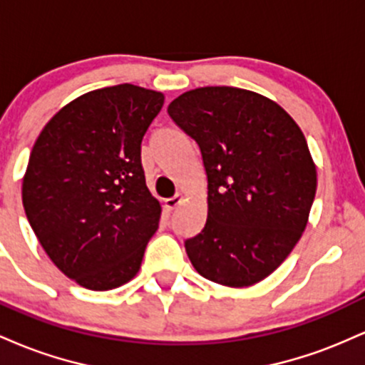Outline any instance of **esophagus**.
Here are the masks:
<instances>
[{
    "label": "esophagus",
    "mask_w": 365,
    "mask_h": 365,
    "mask_svg": "<svg viewBox=\"0 0 365 365\" xmlns=\"http://www.w3.org/2000/svg\"><path fill=\"white\" fill-rule=\"evenodd\" d=\"M183 199H185V197H183V194H177V195L170 197V199L165 200V207L168 209V211H173V209H177L180 204L183 202Z\"/></svg>",
    "instance_id": "34e87169"
}]
</instances>
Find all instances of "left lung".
Wrapping results in <instances>:
<instances>
[{"mask_svg":"<svg viewBox=\"0 0 365 365\" xmlns=\"http://www.w3.org/2000/svg\"><path fill=\"white\" fill-rule=\"evenodd\" d=\"M168 115L199 144L207 175V220L185 240L200 276L232 288L262 282L282 264L309 221L317 173L295 120L266 96L199 87Z\"/></svg>","mask_w":365,"mask_h":365,"instance_id":"obj_1","label":"left lung"}]
</instances>
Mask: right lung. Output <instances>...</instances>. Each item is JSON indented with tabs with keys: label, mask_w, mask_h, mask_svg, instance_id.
<instances>
[{
	"label": "right lung",
	"mask_w": 365,
	"mask_h": 365,
	"mask_svg": "<svg viewBox=\"0 0 365 365\" xmlns=\"http://www.w3.org/2000/svg\"><path fill=\"white\" fill-rule=\"evenodd\" d=\"M165 96L132 83L78 96L46 123L22 182L29 223L63 274L94 292L128 283L156 233L140 144Z\"/></svg>",
	"instance_id": "obj_1"
}]
</instances>
